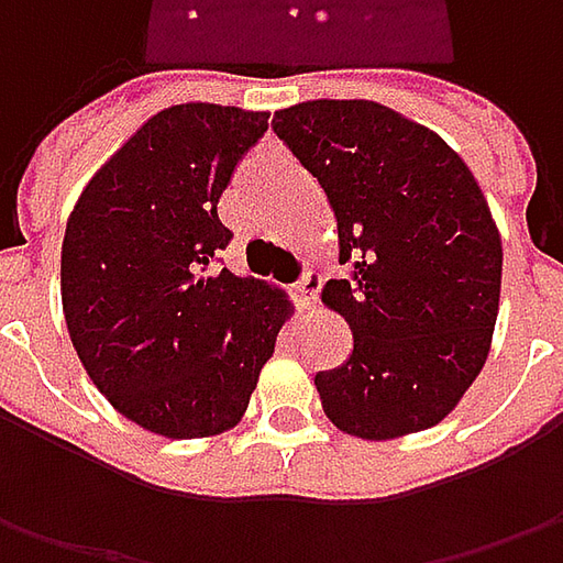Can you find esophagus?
I'll return each instance as SVG.
<instances>
[{
	"mask_svg": "<svg viewBox=\"0 0 563 563\" xmlns=\"http://www.w3.org/2000/svg\"><path fill=\"white\" fill-rule=\"evenodd\" d=\"M319 288H322V278L319 272H307L297 285H294V300L300 310H313L316 297H319Z\"/></svg>",
	"mask_w": 563,
	"mask_h": 563,
	"instance_id": "esophagus-1",
	"label": "esophagus"
}]
</instances>
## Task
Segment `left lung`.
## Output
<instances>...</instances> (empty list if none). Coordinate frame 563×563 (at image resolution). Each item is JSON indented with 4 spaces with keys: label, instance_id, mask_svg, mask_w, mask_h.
<instances>
[{
    "label": "left lung",
    "instance_id": "obj_1",
    "mask_svg": "<svg viewBox=\"0 0 563 563\" xmlns=\"http://www.w3.org/2000/svg\"><path fill=\"white\" fill-rule=\"evenodd\" d=\"M272 128L325 190L338 260L322 288L354 351L316 373L341 432L388 442L442 422L476 382L501 297V234L448 143L373 99H307Z\"/></svg>",
    "mask_w": 563,
    "mask_h": 563
}]
</instances>
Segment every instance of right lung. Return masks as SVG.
Returning <instances> with one entry per match:
<instances>
[{"instance_id":"add662e5","label":"right lung","mask_w":563,"mask_h":563,"mask_svg":"<svg viewBox=\"0 0 563 563\" xmlns=\"http://www.w3.org/2000/svg\"><path fill=\"white\" fill-rule=\"evenodd\" d=\"M269 112L181 102L146 119L80 190L62 241V310L87 376L165 439L234 429L291 316L269 282L216 269L219 197Z\"/></svg>"}]
</instances>
